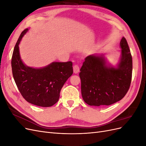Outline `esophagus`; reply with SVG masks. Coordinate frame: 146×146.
I'll return each mask as SVG.
<instances>
[{
  "instance_id": "1",
  "label": "esophagus",
  "mask_w": 146,
  "mask_h": 146,
  "mask_svg": "<svg viewBox=\"0 0 146 146\" xmlns=\"http://www.w3.org/2000/svg\"><path fill=\"white\" fill-rule=\"evenodd\" d=\"M73 69H74V74H78L79 70H80V68H79V66L78 65H74V68H73Z\"/></svg>"
}]
</instances>
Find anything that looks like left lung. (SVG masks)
Wrapping results in <instances>:
<instances>
[{"label":"left lung","mask_w":146,"mask_h":146,"mask_svg":"<svg viewBox=\"0 0 146 146\" xmlns=\"http://www.w3.org/2000/svg\"><path fill=\"white\" fill-rule=\"evenodd\" d=\"M121 56L116 66L104 54L86 57L79 74L83 100L91 106L110 105L121 100L129 90L132 76V57L127 40L120 42Z\"/></svg>","instance_id":"1"}]
</instances>
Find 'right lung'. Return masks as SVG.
Here are the masks:
<instances>
[{"instance_id":"right-lung-1","label":"right lung","mask_w":146,"mask_h":146,"mask_svg":"<svg viewBox=\"0 0 146 146\" xmlns=\"http://www.w3.org/2000/svg\"><path fill=\"white\" fill-rule=\"evenodd\" d=\"M28 30L26 29L21 33L13 50V78L21 95L28 102L39 107H51L58 102L61 88L73 74L72 63L52 62L41 68L25 65L21 58L19 45Z\"/></svg>"}]
</instances>
